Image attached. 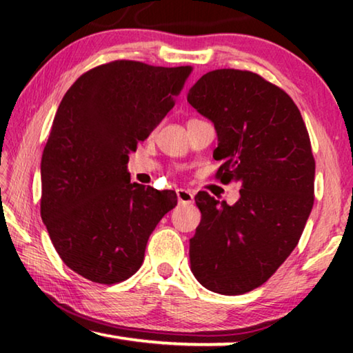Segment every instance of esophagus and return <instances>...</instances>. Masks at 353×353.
I'll return each mask as SVG.
<instances>
[{"label":"esophagus","instance_id":"1","mask_svg":"<svg viewBox=\"0 0 353 353\" xmlns=\"http://www.w3.org/2000/svg\"><path fill=\"white\" fill-rule=\"evenodd\" d=\"M194 199V194L193 191L190 190H185V188H179L177 190V201L179 204H191Z\"/></svg>","mask_w":353,"mask_h":353}]
</instances>
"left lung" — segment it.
<instances>
[{"mask_svg": "<svg viewBox=\"0 0 353 353\" xmlns=\"http://www.w3.org/2000/svg\"><path fill=\"white\" fill-rule=\"evenodd\" d=\"M188 103L218 134L216 179L240 182L234 205L199 191L190 240L194 277L225 296L259 288L297 246L314 201V157L294 101L252 71H208Z\"/></svg>", "mask_w": 353, "mask_h": 353, "instance_id": "obj_1", "label": "left lung"}]
</instances>
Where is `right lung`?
Segmentation results:
<instances>
[{
  "mask_svg": "<svg viewBox=\"0 0 353 353\" xmlns=\"http://www.w3.org/2000/svg\"><path fill=\"white\" fill-rule=\"evenodd\" d=\"M191 67L113 61L88 70L59 104L41 155L40 213L59 256L94 283L140 270L172 190L130 183L129 152L174 107Z\"/></svg>",
  "mask_w": 353,
  "mask_h": 353,
  "instance_id": "obj_1",
  "label": "right lung"
}]
</instances>
